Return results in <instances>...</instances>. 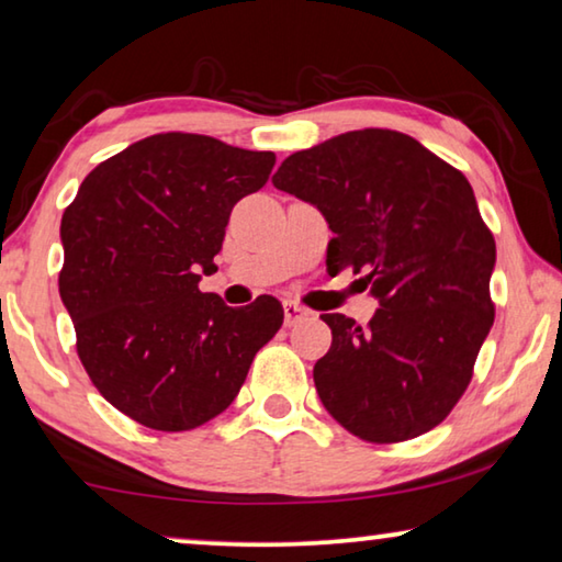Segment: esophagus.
Listing matches in <instances>:
<instances>
[{
  "mask_svg": "<svg viewBox=\"0 0 562 562\" xmlns=\"http://www.w3.org/2000/svg\"><path fill=\"white\" fill-rule=\"evenodd\" d=\"M304 319H308V312L304 306L294 304V301H283V322H286V327H296Z\"/></svg>",
  "mask_w": 562,
  "mask_h": 562,
  "instance_id": "1",
  "label": "esophagus"
}]
</instances>
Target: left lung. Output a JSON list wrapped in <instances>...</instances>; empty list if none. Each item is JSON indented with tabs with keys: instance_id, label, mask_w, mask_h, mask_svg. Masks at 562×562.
<instances>
[{
	"instance_id": "obj_1",
	"label": "left lung",
	"mask_w": 562,
	"mask_h": 562,
	"mask_svg": "<svg viewBox=\"0 0 562 562\" xmlns=\"http://www.w3.org/2000/svg\"><path fill=\"white\" fill-rule=\"evenodd\" d=\"M273 184L327 217V271L364 273L380 301L364 327L322 314L324 408L370 443L436 428L467 393L494 322L497 246L469 180L408 134L362 128L291 154Z\"/></svg>"
}]
</instances>
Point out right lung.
<instances>
[{
	"mask_svg": "<svg viewBox=\"0 0 562 562\" xmlns=\"http://www.w3.org/2000/svg\"><path fill=\"white\" fill-rule=\"evenodd\" d=\"M273 151L167 132L91 175L60 223V299L95 390L154 430H192L235 401L283 324L273 296L233 308L202 294L233 205L271 177Z\"/></svg>",
	"mask_w": 562,
	"mask_h": 562,
	"instance_id": "add662e5",
	"label": "right lung"
}]
</instances>
